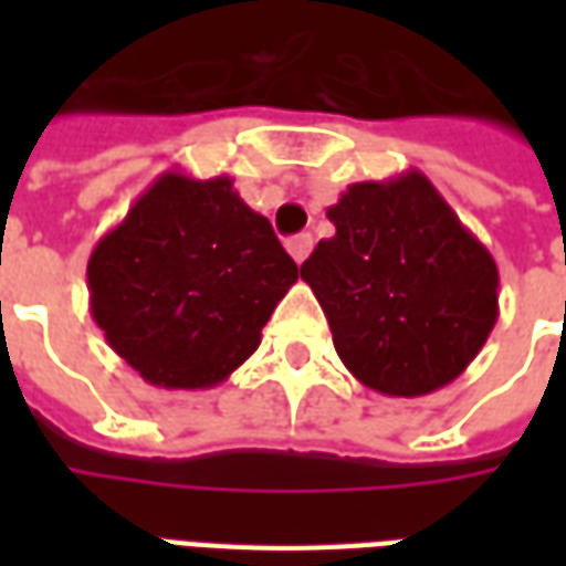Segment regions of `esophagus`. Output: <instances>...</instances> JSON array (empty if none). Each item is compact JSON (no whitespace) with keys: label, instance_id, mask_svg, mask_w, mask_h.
Instances as JSON below:
<instances>
[{"label":"esophagus","instance_id":"obj_1","mask_svg":"<svg viewBox=\"0 0 566 566\" xmlns=\"http://www.w3.org/2000/svg\"><path fill=\"white\" fill-rule=\"evenodd\" d=\"M287 251H291V258H294L296 263H303V260L308 258V251H312V235H291V239H287Z\"/></svg>","mask_w":566,"mask_h":566}]
</instances>
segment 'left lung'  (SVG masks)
<instances>
[{"label":"left lung","mask_w":566,"mask_h":566,"mask_svg":"<svg viewBox=\"0 0 566 566\" xmlns=\"http://www.w3.org/2000/svg\"><path fill=\"white\" fill-rule=\"evenodd\" d=\"M336 227L300 266L336 355L385 397H424L461 376L497 324V263L418 169L348 185Z\"/></svg>","instance_id":"1"}]
</instances>
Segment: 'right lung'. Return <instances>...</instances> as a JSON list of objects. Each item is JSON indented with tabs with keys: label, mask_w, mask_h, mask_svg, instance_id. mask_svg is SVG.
Masks as SVG:
<instances>
[{
	"label": "right lung",
	"mask_w": 566,
	"mask_h": 566,
	"mask_svg": "<svg viewBox=\"0 0 566 566\" xmlns=\"http://www.w3.org/2000/svg\"><path fill=\"white\" fill-rule=\"evenodd\" d=\"M300 279L272 223L227 175L163 172L96 242L91 315L105 343L169 391H206L258 352L260 331Z\"/></svg>",
	"instance_id": "obj_1"
}]
</instances>
